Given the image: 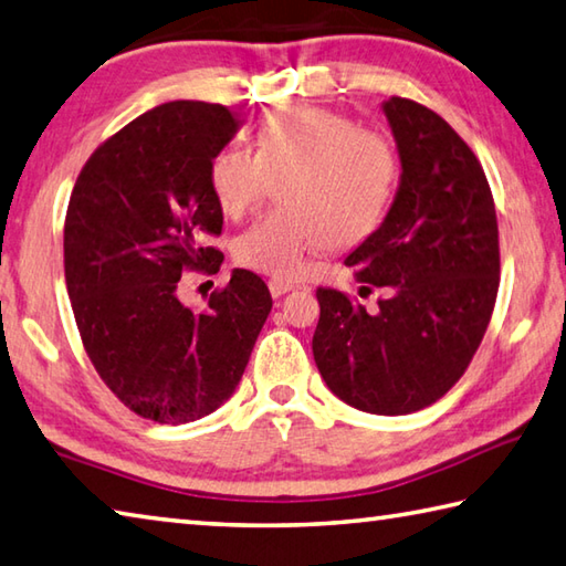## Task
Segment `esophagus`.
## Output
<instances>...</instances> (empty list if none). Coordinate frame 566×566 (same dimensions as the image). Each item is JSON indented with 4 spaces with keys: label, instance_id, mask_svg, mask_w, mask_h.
<instances>
[{
    "label": "esophagus",
    "instance_id": "34e87169",
    "mask_svg": "<svg viewBox=\"0 0 566 566\" xmlns=\"http://www.w3.org/2000/svg\"><path fill=\"white\" fill-rule=\"evenodd\" d=\"M294 284L292 282H284V280H272L270 282V294L274 296V300H280V296H284L286 292H292Z\"/></svg>",
    "mask_w": 566,
    "mask_h": 566
}]
</instances>
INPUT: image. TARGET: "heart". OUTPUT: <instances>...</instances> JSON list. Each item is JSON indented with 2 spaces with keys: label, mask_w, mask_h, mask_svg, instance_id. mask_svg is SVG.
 Returning <instances> with one entry per match:
<instances>
[{
  "label": "heart",
  "mask_w": 566,
  "mask_h": 566,
  "mask_svg": "<svg viewBox=\"0 0 566 566\" xmlns=\"http://www.w3.org/2000/svg\"><path fill=\"white\" fill-rule=\"evenodd\" d=\"M210 190L224 218L238 220L276 182L280 208L234 240L244 270L296 280L310 256L356 248L381 228L394 205L400 158L394 140L358 128L322 106H280L264 113L254 150L224 146L210 160Z\"/></svg>",
  "instance_id": "heart-1"
}]
</instances>
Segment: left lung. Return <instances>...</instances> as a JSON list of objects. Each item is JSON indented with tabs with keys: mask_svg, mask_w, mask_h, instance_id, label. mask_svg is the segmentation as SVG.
I'll return each mask as SVG.
<instances>
[{
	"mask_svg": "<svg viewBox=\"0 0 566 566\" xmlns=\"http://www.w3.org/2000/svg\"><path fill=\"white\" fill-rule=\"evenodd\" d=\"M381 108L400 182L381 228L344 262L388 296L368 314L342 292L316 290L312 352L344 403L406 416L446 396L475 356L497 300L500 242L490 185L468 143L416 101L390 96Z\"/></svg>",
	"mask_w": 566,
	"mask_h": 566,
	"instance_id": "left-lung-1",
	"label": "left lung"
}]
</instances>
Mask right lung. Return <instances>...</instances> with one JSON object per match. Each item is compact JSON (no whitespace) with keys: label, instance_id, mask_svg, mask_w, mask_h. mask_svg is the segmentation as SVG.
<instances>
[{"label":"right lung","instance_id":"1","mask_svg":"<svg viewBox=\"0 0 566 566\" xmlns=\"http://www.w3.org/2000/svg\"><path fill=\"white\" fill-rule=\"evenodd\" d=\"M240 130L228 106L170 101L94 150L71 192L64 272L91 364L123 406L190 423L228 400L272 310L266 284L232 270L208 310L178 300L188 270L214 274L222 232L210 160Z\"/></svg>","mask_w":566,"mask_h":566}]
</instances>
